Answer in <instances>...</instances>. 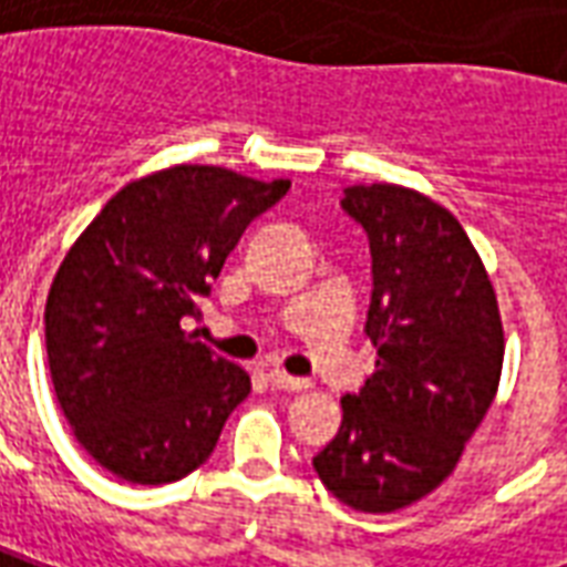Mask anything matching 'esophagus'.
Here are the masks:
<instances>
[{
  "instance_id": "1",
  "label": "esophagus",
  "mask_w": 567,
  "mask_h": 567,
  "mask_svg": "<svg viewBox=\"0 0 567 567\" xmlns=\"http://www.w3.org/2000/svg\"><path fill=\"white\" fill-rule=\"evenodd\" d=\"M268 383L275 386V390H289V392H299V390H308V380L305 378H292L287 371H268Z\"/></svg>"
}]
</instances>
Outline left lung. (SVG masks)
<instances>
[{"mask_svg": "<svg viewBox=\"0 0 567 567\" xmlns=\"http://www.w3.org/2000/svg\"><path fill=\"white\" fill-rule=\"evenodd\" d=\"M341 208L369 235L378 371L341 399V429L313 471L347 507L392 514L447 481L483 423L502 378V313L474 244L437 202L359 184Z\"/></svg>", "mask_w": 567, "mask_h": 567, "instance_id": "8db88e82", "label": "left lung"}]
</instances>
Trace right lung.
<instances>
[{
    "label": "right lung",
    "instance_id": "obj_1",
    "mask_svg": "<svg viewBox=\"0 0 567 567\" xmlns=\"http://www.w3.org/2000/svg\"><path fill=\"white\" fill-rule=\"evenodd\" d=\"M220 165L132 181L65 254L44 341L56 402L81 447L114 477L159 486L217 447L250 378L184 332L244 229L287 196Z\"/></svg>",
    "mask_w": 567,
    "mask_h": 567
}]
</instances>
